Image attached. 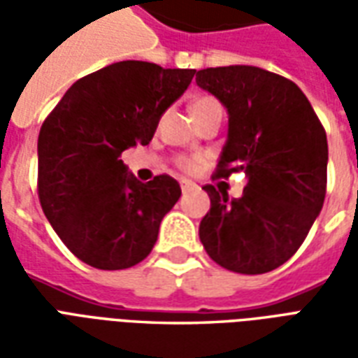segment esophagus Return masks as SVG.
Returning <instances> with one entry per match:
<instances>
[{
	"label": "esophagus",
	"mask_w": 358,
	"mask_h": 358,
	"mask_svg": "<svg viewBox=\"0 0 358 358\" xmlns=\"http://www.w3.org/2000/svg\"><path fill=\"white\" fill-rule=\"evenodd\" d=\"M180 187H182V192H189V189H194L197 186H195L192 180H180Z\"/></svg>",
	"instance_id": "esophagus-1"
}]
</instances>
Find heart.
Masks as SVG:
<instances>
[{
    "label": "heart",
    "instance_id": "b5f03b06",
    "mask_svg": "<svg viewBox=\"0 0 358 358\" xmlns=\"http://www.w3.org/2000/svg\"><path fill=\"white\" fill-rule=\"evenodd\" d=\"M213 107H220V103L215 99V97H199L197 101L194 103V107H192V113H203V110H209ZM203 159L201 157H192V155H180L176 157V161L174 164L178 166L182 172H187V174H192V172L199 171V166H201Z\"/></svg>",
    "mask_w": 358,
    "mask_h": 358
}]
</instances>
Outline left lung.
Masks as SVG:
<instances>
[{
  "mask_svg": "<svg viewBox=\"0 0 358 358\" xmlns=\"http://www.w3.org/2000/svg\"><path fill=\"white\" fill-rule=\"evenodd\" d=\"M228 115V141L213 178L243 172L240 199L203 186L210 210L199 224L207 255L238 274H264L289 261L322 209L328 141L315 109L292 80L259 66L197 71Z\"/></svg>",
  "mask_w": 358,
  "mask_h": 358,
  "instance_id": "8db88e82",
  "label": "left lung"
}]
</instances>
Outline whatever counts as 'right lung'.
<instances>
[{"label": "right lung", "instance_id": "obj_1", "mask_svg": "<svg viewBox=\"0 0 358 358\" xmlns=\"http://www.w3.org/2000/svg\"><path fill=\"white\" fill-rule=\"evenodd\" d=\"M194 69L120 61L76 80L38 136V197L74 257L124 270L151 253L161 220L182 189L169 174L138 184L122 151L148 145L159 118L194 78Z\"/></svg>", "mask_w": 358, "mask_h": 358}]
</instances>
